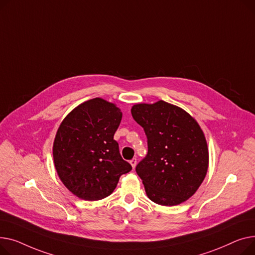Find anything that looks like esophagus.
<instances>
[{"label": "esophagus", "instance_id": "1", "mask_svg": "<svg viewBox=\"0 0 255 255\" xmlns=\"http://www.w3.org/2000/svg\"><path fill=\"white\" fill-rule=\"evenodd\" d=\"M129 163L131 164L132 169H134V167H136V164H137V159H136V158H132V159H130V160H129Z\"/></svg>", "mask_w": 255, "mask_h": 255}]
</instances>
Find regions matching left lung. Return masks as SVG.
I'll use <instances>...</instances> for the list:
<instances>
[{
  "instance_id": "obj_1",
  "label": "left lung",
  "mask_w": 255,
  "mask_h": 255,
  "mask_svg": "<svg viewBox=\"0 0 255 255\" xmlns=\"http://www.w3.org/2000/svg\"><path fill=\"white\" fill-rule=\"evenodd\" d=\"M130 111L147 137V155L136 167L147 197L162 206L185 202L208 171V146L201 127L186 111L164 101L136 104Z\"/></svg>"
}]
</instances>
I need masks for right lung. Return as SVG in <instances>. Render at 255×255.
Listing matches in <instances>:
<instances>
[{
  "label": "right lung",
  "mask_w": 255,
  "mask_h": 255,
  "mask_svg": "<svg viewBox=\"0 0 255 255\" xmlns=\"http://www.w3.org/2000/svg\"><path fill=\"white\" fill-rule=\"evenodd\" d=\"M122 118L115 104L96 98L73 109L59 126L52 148L54 167L76 197L85 201L106 198L119 177L131 170L113 139Z\"/></svg>",
  "instance_id": "1"
}]
</instances>
